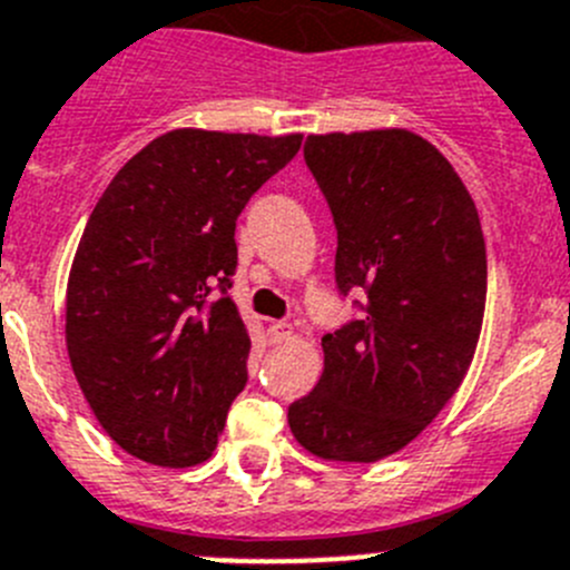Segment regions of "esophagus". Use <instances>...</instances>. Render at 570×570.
<instances>
[{"mask_svg":"<svg viewBox=\"0 0 570 570\" xmlns=\"http://www.w3.org/2000/svg\"><path fill=\"white\" fill-rule=\"evenodd\" d=\"M291 336H294V325H291V322H274V325H271V342L274 344L288 342Z\"/></svg>","mask_w":570,"mask_h":570,"instance_id":"34e87169","label":"esophagus"}]
</instances>
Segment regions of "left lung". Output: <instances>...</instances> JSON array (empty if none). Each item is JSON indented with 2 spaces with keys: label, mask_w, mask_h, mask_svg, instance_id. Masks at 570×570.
Instances as JSON below:
<instances>
[{
  "label": "left lung",
  "mask_w": 570,
  "mask_h": 570,
  "mask_svg": "<svg viewBox=\"0 0 570 570\" xmlns=\"http://www.w3.org/2000/svg\"><path fill=\"white\" fill-rule=\"evenodd\" d=\"M305 164L336 226L338 294L367 299L325 333L320 384L288 424L313 455L373 463L461 387L487 307V243L458 171L406 129L311 135Z\"/></svg>",
  "instance_id": "8db88e82"
}]
</instances>
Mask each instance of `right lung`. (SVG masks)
<instances>
[{
    "label": "right lung",
    "mask_w": 570,
    "mask_h": 570,
    "mask_svg": "<svg viewBox=\"0 0 570 570\" xmlns=\"http://www.w3.org/2000/svg\"><path fill=\"white\" fill-rule=\"evenodd\" d=\"M302 135L175 129L144 146L92 208L67 282V353L98 424L155 466L212 458L248 381L228 296L234 228Z\"/></svg>",
    "instance_id": "1"
}]
</instances>
